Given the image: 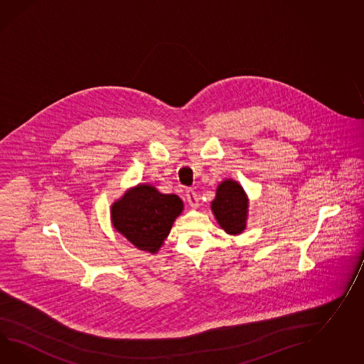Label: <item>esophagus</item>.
Here are the masks:
<instances>
[{
	"label": "esophagus",
	"instance_id": "obj_1",
	"mask_svg": "<svg viewBox=\"0 0 364 364\" xmlns=\"http://www.w3.org/2000/svg\"><path fill=\"white\" fill-rule=\"evenodd\" d=\"M186 200H188V203H189L192 208H197L198 206L200 198H198V196H197L193 189H188L186 191Z\"/></svg>",
	"mask_w": 364,
	"mask_h": 364
}]
</instances>
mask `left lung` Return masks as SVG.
<instances>
[{
    "label": "left lung",
    "mask_w": 364,
    "mask_h": 364,
    "mask_svg": "<svg viewBox=\"0 0 364 364\" xmlns=\"http://www.w3.org/2000/svg\"><path fill=\"white\" fill-rule=\"evenodd\" d=\"M210 209L221 229L229 235H240L246 230L248 218V197L238 181L225 178L221 181Z\"/></svg>",
    "instance_id": "8db88e82"
}]
</instances>
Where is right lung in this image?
<instances>
[{
	"mask_svg": "<svg viewBox=\"0 0 364 364\" xmlns=\"http://www.w3.org/2000/svg\"><path fill=\"white\" fill-rule=\"evenodd\" d=\"M184 209L178 196L161 193L151 184L126 191L110 206L112 225L138 250L156 254Z\"/></svg>",
	"mask_w": 364,
	"mask_h": 364,
	"instance_id": "add662e5",
	"label": "right lung"
}]
</instances>
